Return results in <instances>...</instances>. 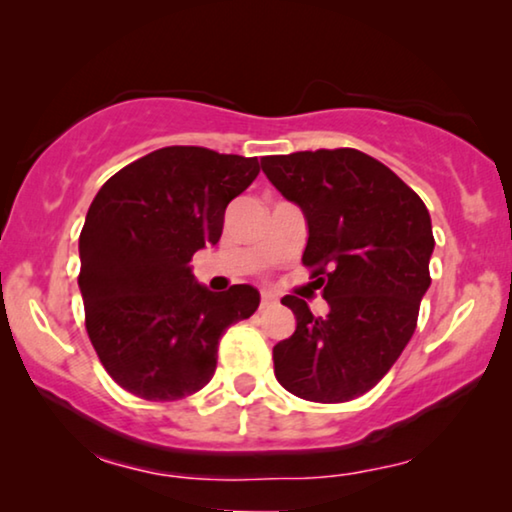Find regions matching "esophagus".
Instances as JSON below:
<instances>
[{"instance_id": "34e87169", "label": "esophagus", "mask_w": 512, "mask_h": 512, "mask_svg": "<svg viewBox=\"0 0 512 512\" xmlns=\"http://www.w3.org/2000/svg\"><path fill=\"white\" fill-rule=\"evenodd\" d=\"M275 303H277L275 293H270V291H263L261 293V310H265V307H272Z\"/></svg>"}]
</instances>
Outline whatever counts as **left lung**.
Returning <instances> with one entry per match:
<instances>
[{
    "mask_svg": "<svg viewBox=\"0 0 512 512\" xmlns=\"http://www.w3.org/2000/svg\"><path fill=\"white\" fill-rule=\"evenodd\" d=\"M261 167L303 212V263L331 307L314 317L305 300L282 298L296 331L272 347L275 377L305 401H352L389 373L415 333L436 244L429 209L356 149L268 156Z\"/></svg>",
    "mask_w": 512,
    "mask_h": 512,
    "instance_id": "left-lung-1",
    "label": "left lung"
}]
</instances>
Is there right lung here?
<instances>
[{
    "label": "right lung",
    "mask_w": 512,
    "mask_h": 512,
    "mask_svg": "<svg viewBox=\"0 0 512 512\" xmlns=\"http://www.w3.org/2000/svg\"><path fill=\"white\" fill-rule=\"evenodd\" d=\"M256 158L165 146L116 172L86 214L79 289L107 373L146 401H177L214 377L228 326L261 293L198 284L191 258L219 242L228 202L258 177Z\"/></svg>",
    "instance_id": "1"
}]
</instances>
